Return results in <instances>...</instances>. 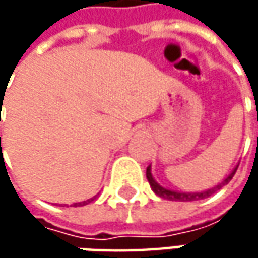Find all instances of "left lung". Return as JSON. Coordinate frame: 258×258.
<instances>
[{"label": "left lung", "mask_w": 258, "mask_h": 258, "mask_svg": "<svg viewBox=\"0 0 258 258\" xmlns=\"http://www.w3.org/2000/svg\"><path fill=\"white\" fill-rule=\"evenodd\" d=\"M235 171H237V168H235L233 172L230 173V175L224 179V182H221L220 185H217V186H214L213 189L203 191V192H175V191H171V189H166V188H164V186H161V185H159V183L156 182L154 178H152L151 166H148V168H146V178H148V181H149V183H151V188L154 189V192L156 194V195H159L161 198L169 200V201H197V200H204V198L210 197L211 194L215 192L217 189H220V188L224 186L225 183L230 182V181L233 179Z\"/></svg>", "instance_id": "8db88e82"}]
</instances>
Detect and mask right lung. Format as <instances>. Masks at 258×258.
<instances>
[{
    "mask_svg": "<svg viewBox=\"0 0 258 258\" xmlns=\"http://www.w3.org/2000/svg\"><path fill=\"white\" fill-rule=\"evenodd\" d=\"M0 141H1V138H0ZM94 198H90V200H87V201H83V203H79V204H75V205H86L87 203H90V201H93Z\"/></svg>",
    "mask_w": 258,
    "mask_h": 258,
    "instance_id": "1",
    "label": "right lung"
}]
</instances>
